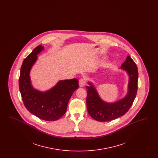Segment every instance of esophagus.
<instances>
[{
    "label": "esophagus",
    "instance_id": "esophagus-1",
    "mask_svg": "<svg viewBox=\"0 0 158 158\" xmlns=\"http://www.w3.org/2000/svg\"><path fill=\"white\" fill-rule=\"evenodd\" d=\"M85 83H86V81L85 79L83 78H81V79H79V86L80 87H83L85 85Z\"/></svg>",
    "mask_w": 158,
    "mask_h": 158
}]
</instances>
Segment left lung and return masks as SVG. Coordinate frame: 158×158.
Returning <instances> with one entry per match:
<instances>
[{
    "instance_id": "1",
    "label": "left lung",
    "mask_w": 158,
    "mask_h": 158,
    "mask_svg": "<svg viewBox=\"0 0 158 158\" xmlns=\"http://www.w3.org/2000/svg\"><path fill=\"white\" fill-rule=\"evenodd\" d=\"M120 69L126 72L128 76L127 93L126 96L113 102H107L100 97L93 83L86 86L87 110L94 120L105 122L113 120L124 115L133 104L137 94L138 69L135 61L128 56L121 64Z\"/></svg>"
}]
</instances>
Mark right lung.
<instances>
[{"mask_svg":"<svg viewBox=\"0 0 158 158\" xmlns=\"http://www.w3.org/2000/svg\"><path fill=\"white\" fill-rule=\"evenodd\" d=\"M43 50L44 46L38 45L23 60L19 87L23 104L28 111L40 119L52 121L59 120L65 114L69 101L79 88V83L75 78L59 81L46 91L35 89L31 83V70L37 60V54Z\"/></svg>","mask_w":158,"mask_h":158,"instance_id":"1","label":"right lung"}]
</instances>
